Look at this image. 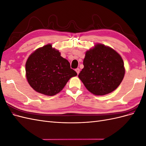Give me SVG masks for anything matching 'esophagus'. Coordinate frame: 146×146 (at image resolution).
Wrapping results in <instances>:
<instances>
[{
    "label": "esophagus",
    "instance_id": "obj_1",
    "mask_svg": "<svg viewBox=\"0 0 146 146\" xmlns=\"http://www.w3.org/2000/svg\"><path fill=\"white\" fill-rule=\"evenodd\" d=\"M76 72L77 73V74H78L79 72H80V69H79V68H77V69H76Z\"/></svg>",
    "mask_w": 146,
    "mask_h": 146
}]
</instances>
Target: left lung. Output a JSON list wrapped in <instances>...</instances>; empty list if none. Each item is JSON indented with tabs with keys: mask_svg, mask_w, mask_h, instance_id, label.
Listing matches in <instances>:
<instances>
[{
	"mask_svg": "<svg viewBox=\"0 0 146 146\" xmlns=\"http://www.w3.org/2000/svg\"><path fill=\"white\" fill-rule=\"evenodd\" d=\"M83 65L78 78L96 96L106 95L115 90L125 72L121 56L111 47L99 43L86 52Z\"/></svg>",
	"mask_w": 146,
	"mask_h": 146,
	"instance_id": "obj_1",
	"label": "left lung"
}]
</instances>
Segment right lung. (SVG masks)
Here are the masks:
<instances>
[{
  "instance_id": "right-lung-1",
  "label": "right lung",
  "mask_w": 146,
  "mask_h": 146,
  "mask_svg": "<svg viewBox=\"0 0 146 146\" xmlns=\"http://www.w3.org/2000/svg\"><path fill=\"white\" fill-rule=\"evenodd\" d=\"M77 72L69 61L48 44L35 50L25 63V76L30 86L36 92L53 96L62 90Z\"/></svg>"
}]
</instances>
